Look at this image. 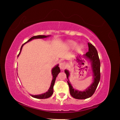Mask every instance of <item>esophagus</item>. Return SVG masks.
I'll use <instances>...</instances> for the list:
<instances>
[{
  "mask_svg": "<svg viewBox=\"0 0 120 120\" xmlns=\"http://www.w3.org/2000/svg\"><path fill=\"white\" fill-rule=\"evenodd\" d=\"M65 63L64 62H61L59 64V67L61 69L63 70L65 68Z\"/></svg>",
  "mask_w": 120,
  "mask_h": 120,
  "instance_id": "obj_1",
  "label": "esophagus"
}]
</instances>
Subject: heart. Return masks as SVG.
Here are the masks:
<instances>
[{
  "label": "heart",
  "instance_id": "heart-1",
  "mask_svg": "<svg viewBox=\"0 0 120 120\" xmlns=\"http://www.w3.org/2000/svg\"><path fill=\"white\" fill-rule=\"evenodd\" d=\"M70 45L71 46L75 47V46L76 45V43L75 42H74L71 41V42H70ZM82 48H83V46L81 45H80L78 46V47L77 48V50L78 51H80V50H81V49H82Z\"/></svg>",
  "mask_w": 120,
  "mask_h": 120
}]
</instances>
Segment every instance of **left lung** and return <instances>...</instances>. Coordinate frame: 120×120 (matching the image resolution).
Segmentation results:
<instances>
[{
	"label": "left lung",
	"instance_id": "obj_1",
	"mask_svg": "<svg viewBox=\"0 0 120 120\" xmlns=\"http://www.w3.org/2000/svg\"><path fill=\"white\" fill-rule=\"evenodd\" d=\"M88 46L89 51L85 55V57L86 58H88L91 62V67L93 73L94 78L93 83L85 91L82 92L76 90L73 88L70 82L68 79V76L70 75L69 72L67 70L64 71L68 79L67 81L68 86H69L70 94L71 96L76 99H83L90 98L95 92L96 89L98 87L99 80H100L101 63L98 51H97L96 48L94 47V46L90 43H88Z\"/></svg>",
	"mask_w": 120,
	"mask_h": 120
}]
</instances>
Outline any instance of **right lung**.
<instances>
[{
    "label": "right lung",
    "instance_id": "1",
    "mask_svg": "<svg viewBox=\"0 0 120 120\" xmlns=\"http://www.w3.org/2000/svg\"><path fill=\"white\" fill-rule=\"evenodd\" d=\"M48 37V36H45V35H37V36H34L31 37L30 38V39L28 40V41H27L26 43H25L24 44H23L22 45V47L21 48V50H20V52H21L22 49V47L23 46V45L26 44V43L30 41L33 40V39H43V38H47ZM18 55V56H19ZM52 75L53 76V78H52V83H51V86H50V88L49 89V90H48L47 92H46L45 93H43L42 94H40V95H31V96L33 98H39V99H45V98H49L53 94V86H54V84L55 82V80H56V78L57 77V75H58V74L60 72V68L59 67H58V65H56L55 67L53 68L52 70Z\"/></svg>",
    "mask_w": 120,
    "mask_h": 120
}]
</instances>
